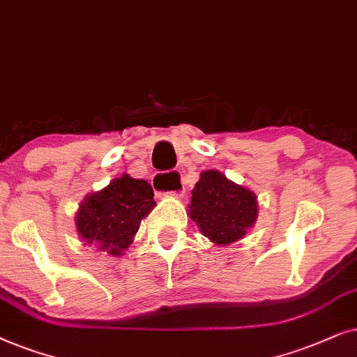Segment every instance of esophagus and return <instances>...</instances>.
I'll list each match as a JSON object with an SVG mask.
<instances>
[{"instance_id": "1", "label": "esophagus", "mask_w": 357, "mask_h": 357, "mask_svg": "<svg viewBox=\"0 0 357 357\" xmlns=\"http://www.w3.org/2000/svg\"><path fill=\"white\" fill-rule=\"evenodd\" d=\"M155 192L163 196H183V179L178 173L163 174L158 173L153 178Z\"/></svg>"}]
</instances>
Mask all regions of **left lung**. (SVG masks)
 <instances>
[{
    "label": "left lung",
    "mask_w": 357,
    "mask_h": 357,
    "mask_svg": "<svg viewBox=\"0 0 357 357\" xmlns=\"http://www.w3.org/2000/svg\"><path fill=\"white\" fill-rule=\"evenodd\" d=\"M188 215L213 245L227 246L245 238L258 218V197L217 169H206L192 189Z\"/></svg>",
    "instance_id": "8db88e82"
}]
</instances>
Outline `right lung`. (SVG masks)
Listing matches in <instances>:
<instances>
[{"instance_id":"1","label":"right lung","mask_w":357,"mask_h":357,"mask_svg":"<svg viewBox=\"0 0 357 357\" xmlns=\"http://www.w3.org/2000/svg\"><path fill=\"white\" fill-rule=\"evenodd\" d=\"M155 206L150 184L123 173L83 199L75 215L76 231L83 245L122 256L134 241L142 218Z\"/></svg>"}]
</instances>
